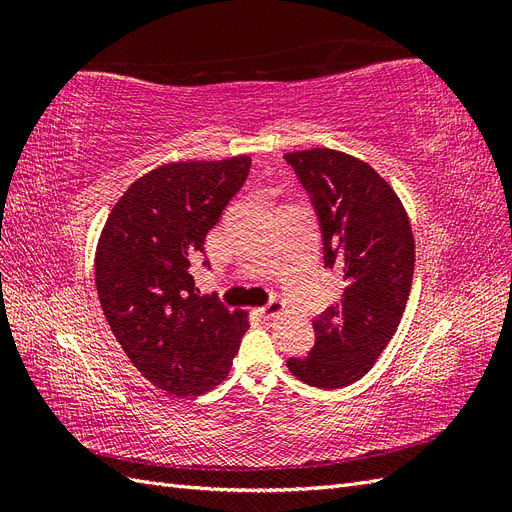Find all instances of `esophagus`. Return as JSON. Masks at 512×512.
Masks as SVG:
<instances>
[{"mask_svg": "<svg viewBox=\"0 0 512 512\" xmlns=\"http://www.w3.org/2000/svg\"><path fill=\"white\" fill-rule=\"evenodd\" d=\"M282 312H284V303L280 299H271L267 305L258 307V314L265 316V318H273V316L282 314Z\"/></svg>", "mask_w": 512, "mask_h": 512, "instance_id": "esophagus-1", "label": "esophagus"}]
</instances>
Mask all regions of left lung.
I'll list each match as a JSON object with an SVG mask.
<instances>
[{"mask_svg":"<svg viewBox=\"0 0 512 512\" xmlns=\"http://www.w3.org/2000/svg\"><path fill=\"white\" fill-rule=\"evenodd\" d=\"M312 200L324 267L344 275L342 299L314 318L316 344L288 359L290 374L316 389L361 380L404 316L414 273V237L395 190L367 162L316 147L286 153Z\"/></svg>","mask_w":512,"mask_h":512,"instance_id":"8db88e82","label":"left lung"}]
</instances>
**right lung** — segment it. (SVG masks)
Returning <instances> with one entry per match:
<instances>
[{
  "label": "right lung",
  "mask_w": 512,
  "mask_h": 512,
  "mask_svg": "<svg viewBox=\"0 0 512 512\" xmlns=\"http://www.w3.org/2000/svg\"><path fill=\"white\" fill-rule=\"evenodd\" d=\"M250 166V156H237L149 170L102 228L96 288L108 327L132 365L170 395L218 386L250 329L243 309H228L215 294L200 297L190 273Z\"/></svg>",
  "instance_id": "add662e5"
}]
</instances>
